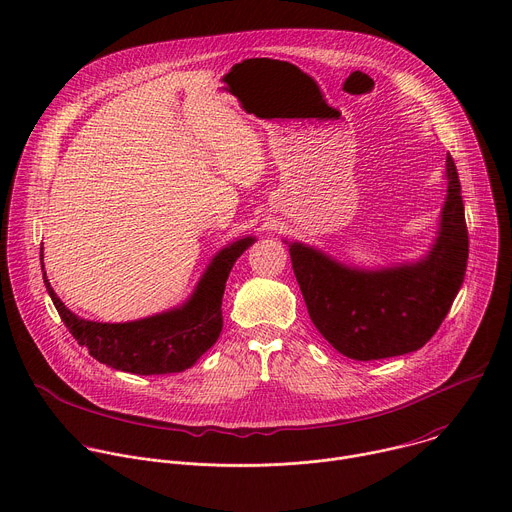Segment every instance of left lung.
Instances as JSON below:
<instances>
[{
  "instance_id": "obj_1",
  "label": "left lung",
  "mask_w": 512,
  "mask_h": 512,
  "mask_svg": "<svg viewBox=\"0 0 512 512\" xmlns=\"http://www.w3.org/2000/svg\"><path fill=\"white\" fill-rule=\"evenodd\" d=\"M448 198L442 231L415 265L383 271L344 267L302 243L289 245L291 267L318 332L344 356L379 360L421 348L442 326L462 287L468 227L454 158H446Z\"/></svg>"
}]
</instances>
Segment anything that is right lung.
Returning a JSON list of instances; mask_svg holds the SVG:
<instances>
[{"label": "right lung", "mask_w": 512, "mask_h": 512, "mask_svg": "<svg viewBox=\"0 0 512 512\" xmlns=\"http://www.w3.org/2000/svg\"><path fill=\"white\" fill-rule=\"evenodd\" d=\"M251 245L253 239L247 237L218 253L186 306L137 322L101 324L81 320L56 298L46 273L44 283L68 332L99 362L133 375L182 373L218 340L223 330L221 304L227 277Z\"/></svg>", "instance_id": "1"}]
</instances>
